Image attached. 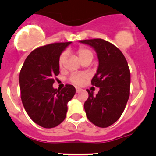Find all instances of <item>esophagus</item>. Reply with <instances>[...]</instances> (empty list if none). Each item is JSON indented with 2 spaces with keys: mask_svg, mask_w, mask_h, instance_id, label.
Listing matches in <instances>:
<instances>
[{
  "mask_svg": "<svg viewBox=\"0 0 156 156\" xmlns=\"http://www.w3.org/2000/svg\"><path fill=\"white\" fill-rule=\"evenodd\" d=\"M81 90L80 88L79 87H76V93H78V92H80Z\"/></svg>",
  "mask_w": 156,
  "mask_h": 156,
  "instance_id": "1",
  "label": "esophagus"
}]
</instances>
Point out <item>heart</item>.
<instances>
[{
    "label": "heart",
    "instance_id": "1",
    "mask_svg": "<svg viewBox=\"0 0 156 156\" xmlns=\"http://www.w3.org/2000/svg\"><path fill=\"white\" fill-rule=\"evenodd\" d=\"M76 53L79 56L80 59L81 61L83 62L85 60L90 59L92 60L94 57L93 51L90 50V48H87L86 46H80L76 49ZM66 58H67V52L63 51L62 53L60 55L58 58V66L60 68H62L65 64ZM88 78V75L87 73H75L73 74L70 77V81L72 83H73L75 84L80 85L83 83L84 82V80Z\"/></svg>",
    "mask_w": 156,
    "mask_h": 156
}]
</instances>
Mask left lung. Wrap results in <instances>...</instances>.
<instances>
[{"label": "left lung", "mask_w": 156, "mask_h": 156, "mask_svg": "<svg viewBox=\"0 0 156 156\" xmlns=\"http://www.w3.org/2000/svg\"><path fill=\"white\" fill-rule=\"evenodd\" d=\"M80 42L92 47L99 61L91 84L100 90L96 96L87 90L89 94L84 103L87 117L95 126L108 127L119 119L129 99V66L121 51L108 41L90 39Z\"/></svg>", "instance_id": "obj_1"}]
</instances>
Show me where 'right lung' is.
<instances>
[{
    "instance_id": "obj_1",
    "label": "right lung",
    "mask_w": 156,
    "mask_h": 156,
    "mask_svg": "<svg viewBox=\"0 0 156 156\" xmlns=\"http://www.w3.org/2000/svg\"><path fill=\"white\" fill-rule=\"evenodd\" d=\"M71 42L53 43L36 48L27 56L19 74L21 99L30 119L39 126L53 128L63 122L67 103L76 94L73 85L54 89L59 74L58 58Z\"/></svg>"
}]
</instances>
